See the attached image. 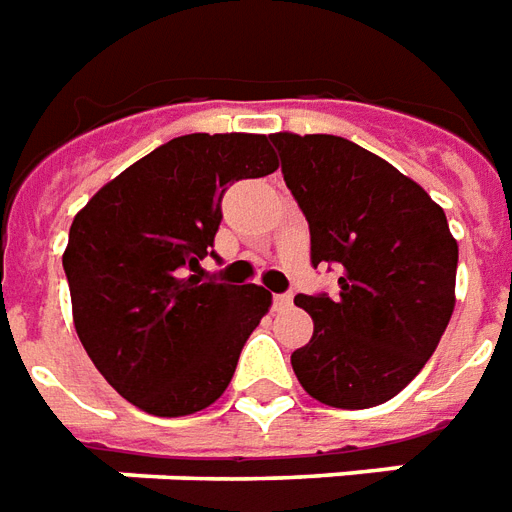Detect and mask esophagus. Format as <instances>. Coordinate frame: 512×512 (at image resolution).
Here are the masks:
<instances>
[{
    "label": "esophagus",
    "instance_id": "34e87169",
    "mask_svg": "<svg viewBox=\"0 0 512 512\" xmlns=\"http://www.w3.org/2000/svg\"><path fill=\"white\" fill-rule=\"evenodd\" d=\"M290 304H293V296H290V293H279V296H274V307H277V310H288Z\"/></svg>",
    "mask_w": 512,
    "mask_h": 512
}]
</instances>
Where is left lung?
<instances>
[{
  "label": "left lung",
  "mask_w": 512,
  "mask_h": 512,
  "mask_svg": "<svg viewBox=\"0 0 512 512\" xmlns=\"http://www.w3.org/2000/svg\"><path fill=\"white\" fill-rule=\"evenodd\" d=\"M310 222L312 263L340 268V293L296 296L315 332L290 365L307 395L370 408L406 389L455 310L458 241L441 205L365 147L329 134L268 136Z\"/></svg>",
  "instance_id": "obj_1"
}]
</instances>
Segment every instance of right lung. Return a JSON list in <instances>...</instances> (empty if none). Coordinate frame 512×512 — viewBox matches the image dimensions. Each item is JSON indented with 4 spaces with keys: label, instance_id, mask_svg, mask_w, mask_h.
I'll return each instance as SVG.
<instances>
[{
    "label": "right lung",
    "instance_id": "right-lung-1",
    "mask_svg": "<svg viewBox=\"0 0 512 512\" xmlns=\"http://www.w3.org/2000/svg\"><path fill=\"white\" fill-rule=\"evenodd\" d=\"M277 167L266 134L178 136L76 213L62 255L73 326L98 373L136 408L186 417L230 384L271 293L202 282L197 268L222 222L224 189Z\"/></svg>",
    "mask_w": 512,
    "mask_h": 512
}]
</instances>
